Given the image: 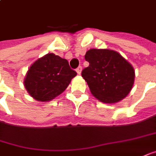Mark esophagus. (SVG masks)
Segmentation results:
<instances>
[{
  "mask_svg": "<svg viewBox=\"0 0 156 156\" xmlns=\"http://www.w3.org/2000/svg\"><path fill=\"white\" fill-rule=\"evenodd\" d=\"M76 72L78 73V74H80L81 72H82V66H78V67L76 69Z\"/></svg>",
  "mask_w": 156,
  "mask_h": 156,
  "instance_id": "34e87169",
  "label": "esophagus"
}]
</instances>
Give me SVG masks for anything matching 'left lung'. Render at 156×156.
Wrapping results in <instances>:
<instances>
[{
  "label": "left lung",
  "mask_w": 156,
  "mask_h": 156,
  "mask_svg": "<svg viewBox=\"0 0 156 156\" xmlns=\"http://www.w3.org/2000/svg\"><path fill=\"white\" fill-rule=\"evenodd\" d=\"M84 58L89 66L83 69L81 75L98 99L113 104L129 93L135 71L121 54L108 49H90L86 51Z\"/></svg>",
  "instance_id": "1"
}]
</instances>
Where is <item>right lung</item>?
<instances>
[{
  "mask_svg": "<svg viewBox=\"0 0 156 156\" xmlns=\"http://www.w3.org/2000/svg\"><path fill=\"white\" fill-rule=\"evenodd\" d=\"M77 73L71 69L66 59L48 53L30 66L24 85L34 99L50 101L67 88Z\"/></svg>",
  "mask_w": 156,
  "mask_h": 156,
  "instance_id": "1",
  "label": "right lung"
}]
</instances>
